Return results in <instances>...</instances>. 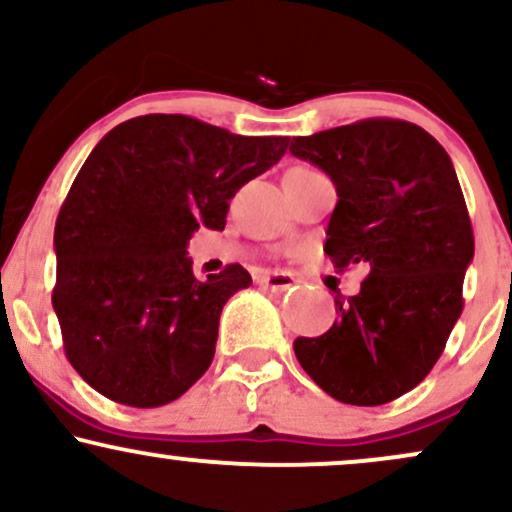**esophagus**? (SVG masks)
Here are the masks:
<instances>
[{
    "label": "esophagus",
    "instance_id": "obj_1",
    "mask_svg": "<svg viewBox=\"0 0 512 512\" xmlns=\"http://www.w3.org/2000/svg\"><path fill=\"white\" fill-rule=\"evenodd\" d=\"M257 281H260L262 286H267V289L272 291H286L291 289L293 284H296V276L289 274V272H264L257 276Z\"/></svg>",
    "mask_w": 512,
    "mask_h": 512
}]
</instances>
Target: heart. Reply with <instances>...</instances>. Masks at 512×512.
<instances>
[{"instance_id": "heart-1", "label": "heart", "mask_w": 512, "mask_h": 512, "mask_svg": "<svg viewBox=\"0 0 512 512\" xmlns=\"http://www.w3.org/2000/svg\"><path fill=\"white\" fill-rule=\"evenodd\" d=\"M291 173H315V170L313 168H293Z\"/></svg>"}]
</instances>
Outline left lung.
Wrapping results in <instances>:
<instances>
[{"label":"left lung","mask_w":512,"mask_h":512,"mask_svg":"<svg viewBox=\"0 0 512 512\" xmlns=\"http://www.w3.org/2000/svg\"><path fill=\"white\" fill-rule=\"evenodd\" d=\"M289 151L337 187L325 243L334 269L368 272L356 296H334L330 330L293 351L330 397L387 404L431 373L462 315L474 233L460 180L426 129L390 117L293 137Z\"/></svg>","instance_id":"obj_1"}]
</instances>
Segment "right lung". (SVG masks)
Wrapping results in <instances>:
<instances>
[{
	"label": "right lung",
	"mask_w": 512,
	"mask_h": 512,
	"mask_svg": "<svg viewBox=\"0 0 512 512\" xmlns=\"http://www.w3.org/2000/svg\"><path fill=\"white\" fill-rule=\"evenodd\" d=\"M289 137H240L187 115H142L98 142L55 223L52 308L64 354L103 397L163 407L207 373L240 264L199 281L187 243L223 231L231 199Z\"/></svg>",
	"instance_id": "obj_1"
}]
</instances>
